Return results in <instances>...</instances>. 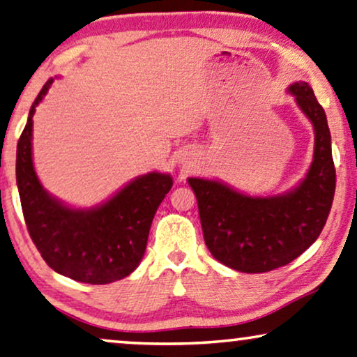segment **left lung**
Returning <instances> with one entry per match:
<instances>
[{"mask_svg": "<svg viewBox=\"0 0 357 357\" xmlns=\"http://www.w3.org/2000/svg\"><path fill=\"white\" fill-rule=\"evenodd\" d=\"M288 92L314 126V158L304 179L288 192L255 197L217 179L189 178L199 205L205 244L215 259L244 273H264L293 262L327 223L336 173L324 108L307 82Z\"/></svg>", "mask_w": 357, "mask_h": 357, "instance_id": "8db88e82", "label": "left lung"}]
</instances>
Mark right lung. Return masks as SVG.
<instances>
[{
  "label": "right lung",
  "instance_id": "right-lung-1",
  "mask_svg": "<svg viewBox=\"0 0 357 357\" xmlns=\"http://www.w3.org/2000/svg\"><path fill=\"white\" fill-rule=\"evenodd\" d=\"M43 85L17 142L16 179L30 238L48 267L80 283L107 284L139 267L152 220L173 185L169 174L152 172L130 181L107 202L73 208L43 189L32 160V126Z\"/></svg>",
  "mask_w": 357,
  "mask_h": 357
}]
</instances>
